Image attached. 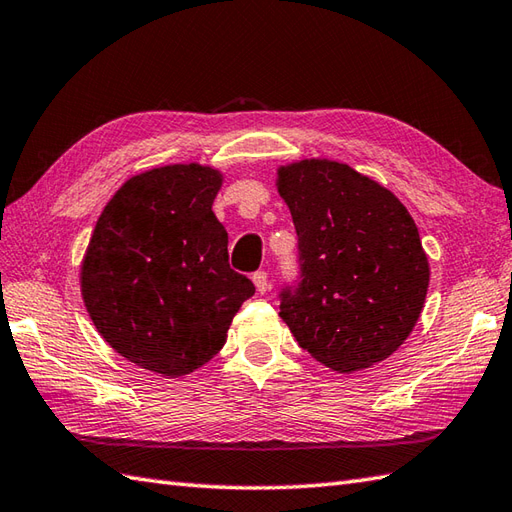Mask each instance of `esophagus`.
Returning a JSON list of instances; mask_svg holds the SVG:
<instances>
[{
  "instance_id": "esophagus-1",
  "label": "esophagus",
  "mask_w": 512,
  "mask_h": 512,
  "mask_svg": "<svg viewBox=\"0 0 512 512\" xmlns=\"http://www.w3.org/2000/svg\"><path fill=\"white\" fill-rule=\"evenodd\" d=\"M252 282L256 285L258 293H265L269 289V276L265 274V271H256V274L252 276Z\"/></svg>"
}]
</instances>
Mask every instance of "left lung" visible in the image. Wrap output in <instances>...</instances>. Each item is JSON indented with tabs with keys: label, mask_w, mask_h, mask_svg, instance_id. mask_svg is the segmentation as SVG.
<instances>
[{
	"label": "left lung",
	"mask_w": 512,
	"mask_h": 512,
	"mask_svg": "<svg viewBox=\"0 0 512 512\" xmlns=\"http://www.w3.org/2000/svg\"><path fill=\"white\" fill-rule=\"evenodd\" d=\"M298 232L302 282L280 317L313 359L350 374L388 359L423 313L429 260L412 214L348 164L311 157L278 168Z\"/></svg>",
	"instance_id": "1"
}]
</instances>
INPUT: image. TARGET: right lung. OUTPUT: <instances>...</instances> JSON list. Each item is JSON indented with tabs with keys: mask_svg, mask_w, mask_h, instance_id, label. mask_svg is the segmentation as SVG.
I'll use <instances>...</instances> for the list:
<instances>
[{
	"mask_svg": "<svg viewBox=\"0 0 512 512\" xmlns=\"http://www.w3.org/2000/svg\"><path fill=\"white\" fill-rule=\"evenodd\" d=\"M221 184V170L197 162L129 177L81 263L83 302L100 337L166 379L217 355L254 295L252 280L227 263V232L212 212Z\"/></svg>",
	"mask_w": 512,
	"mask_h": 512,
	"instance_id": "obj_1",
	"label": "right lung"
}]
</instances>
